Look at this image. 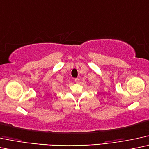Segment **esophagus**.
Returning <instances> with one entry per match:
<instances>
[{
  "instance_id": "esophagus-1",
  "label": "esophagus",
  "mask_w": 149,
  "mask_h": 149,
  "mask_svg": "<svg viewBox=\"0 0 149 149\" xmlns=\"http://www.w3.org/2000/svg\"><path fill=\"white\" fill-rule=\"evenodd\" d=\"M74 80H75V82H76V83H78V82H80V80H79L78 78H75Z\"/></svg>"
}]
</instances>
